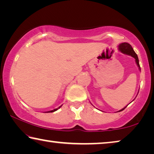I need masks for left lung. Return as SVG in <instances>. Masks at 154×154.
<instances>
[{
    "label": "left lung",
    "mask_w": 154,
    "mask_h": 154,
    "mask_svg": "<svg viewBox=\"0 0 154 154\" xmlns=\"http://www.w3.org/2000/svg\"><path fill=\"white\" fill-rule=\"evenodd\" d=\"M119 49L122 52V53H124L125 54H128V55H130V56L133 57V58H134L135 61H136L137 64V66H139V69L140 70V65H139V58H138V56L137 55V54L134 52L133 48H132V46L130 45L129 43H121L120 45H119ZM125 108L122 109V110H120L119 111H123Z\"/></svg>",
    "instance_id": "1"
}]
</instances>
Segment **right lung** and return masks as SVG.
<instances>
[{
	"instance_id": "1",
	"label": "right lung",
	"mask_w": 154,
	"mask_h": 154,
	"mask_svg": "<svg viewBox=\"0 0 154 154\" xmlns=\"http://www.w3.org/2000/svg\"><path fill=\"white\" fill-rule=\"evenodd\" d=\"M60 107H61V106H60L59 108H60ZM59 108H58V109H54V110H52V111H48V112H47V113H51V112H54V111H56L58 110V109Z\"/></svg>"
}]
</instances>
